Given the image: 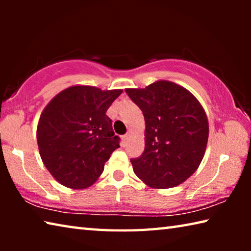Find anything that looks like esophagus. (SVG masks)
Returning a JSON list of instances; mask_svg holds the SVG:
<instances>
[{
    "label": "esophagus",
    "instance_id": "esophagus-1",
    "mask_svg": "<svg viewBox=\"0 0 251 251\" xmlns=\"http://www.w3.org/2000/svg\"><path fill=\"white\" fill-rule=\"evenodd\" d=\"M129 137H130V134H126V135H124L122 137V139H123V142H124L125 144L128 142V139H129Z\"/></svg>",
    "mask_w": 251,
    "mask_h": 251
}]
</instances>
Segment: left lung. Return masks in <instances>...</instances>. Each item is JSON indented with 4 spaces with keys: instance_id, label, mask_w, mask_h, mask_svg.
<instances>
[{
    "instance_id": "8db88e82",
    "label": "left lung",
    "mask_w": 251,
    "mask_h": 251,
    "mask_svg": "<svg viewBox=\"0 0 251 251\" xmlns=\"http://www.w3.org/2000/svg\"><path fill=\"white\" fill-rule=\"evenodd\" d=\"M125 92L145 120V150L130 159L136 176L156 189L180 185L205 156L209 135L205 109L187 88L165 79Z\"/></svg>"
}]
</instances>
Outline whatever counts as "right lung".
Instances as JSON below:
<instances>
[{"label":"right lung","instance_id":"1","mask_svg":"<svg viewBox=\"0 0 251 251\" xmlns=\"http://www.w3.org/2000/svg\"><path fill=\"white\" fill-rule=\"evenodd\" d=\"M123 90L73 85L55 95L36 129L42 161L59 184L85 189L99 179L120 147L106 112Z\"/></svg>","mask_w":251,"mask_h":251}]
</instances>
